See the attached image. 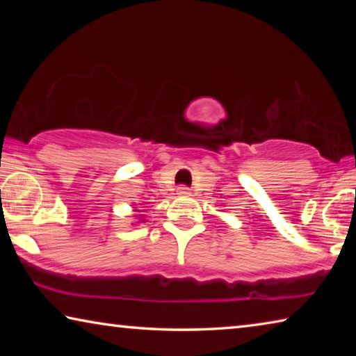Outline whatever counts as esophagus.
I'll return each instance as SVG.
<instances>
[{
    "instance_id": "obj_1",
    "label": "esophagus",
    "mask_w": 356,
    "mask_h": 356,
    "mask_svg": "<svg viewBox=\"0 0 356 356\" xmlns=\"http://www.w3.org/2000/svg\"><path fill=\"white\" fill-rule=\"evenodd\" d=\"M177 195H180V196H190L191 191H190V188L186 185H180L179 188H177Z\"/></svg>"
}]
</instances>
